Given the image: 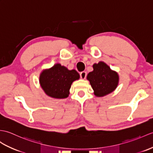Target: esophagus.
<instances>
[{"instance_id": "1", "label": "esophagus", "mask_w": 153, "mask_h": 153, "mask_svg": "<svg viewBox=\"0 0 153 153\" xmlns=\"http://www.w3.org/2000/svg\"><path fill=\"white\" fill-rule=\"evenodd\" d=\"M80 77H81V79H85L87 77V72H85V71H83V72H81L80 73Z\"/></svg>"}]
</instances>
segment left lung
I'll list each match as a JSON object with an SVG mask.
<instances>
[{
	"mask_svg": "<svg viewBox=\"0 0 153 153\" xmlns=\"http://www.w3.org/2000/svg\"><path fill=\"white\" fill-rule=\"evenodd\" d=\"M94 70L87 75V79L97 97L111 93L114 91L119 83V76L117 72L110 69L104 62L93 65Z\"/></svg>",
	"mask_w": 153,
	"mask_h": 153,
	"instance_id": "left-lung-1",
	"label": "left lung"
}]
</instances>
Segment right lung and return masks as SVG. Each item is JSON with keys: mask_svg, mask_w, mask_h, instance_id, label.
Returning <instances> with one entry per match:
<instances>
[{"mask_svg": "<svg viewBox=\"0 0 153 153\" xmlns=\"http://www.w3.org/2000/svg\"><path fill=\"white\" fill-rule=\"evenodd\" d=\"M79 78L76 70H69L60 64L40 74V83L42 88L49 97L55 98H65L68 97L69 91L74 81Z\"/></svg>", "mask_w": 153, "mask_h": 153, "instance_id": "1", "label": "right lung"}]
</instances>
